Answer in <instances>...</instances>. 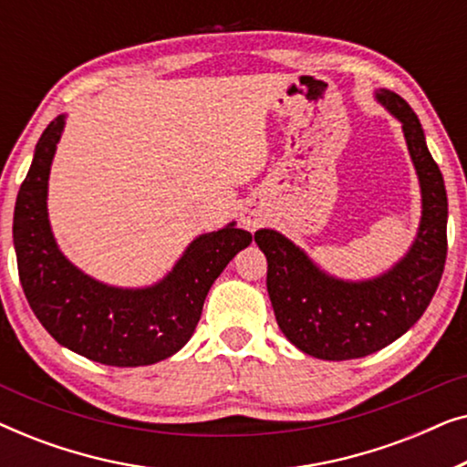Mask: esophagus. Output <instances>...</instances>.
I'll list each match as a JSON object with an SVG mask.
<instances>
[{"label":"esophagus","instance_id":"1","mask_svg":"<svg viewBox=\"0 0 467 467\" xmlns=\"http://www.w3.org/2000/svg\"><path fill=\"white\" fill-rule=\"evenodd\" d=\"M261 223H264V214H261L257 208H244V210H242V225H244L246 229L254 232V229H257Z\"/></svg>","mask_w":467,"mask_h":467}]
</instances>
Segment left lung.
<instances>
[{"instance_id":"8db88e82","label":"left lung","mask_w":467,"mask_h":467,"mask_svg":"<svg viewBox=\"0 0 467 467\" xmlns=\"http://www.w3.org/2000/svg\"><path fill=\"white\" fill-rule=\"evenodd\" d=\"M376 98L401 120L423 193L419 235L406 257L379 278L344 283L318 270L274 229L254 234L267 259V293L278 327L291 344L317 359H357L398 340L423 317L444 272L449 202L442 171L427 150L423 127L406 99L391 91Z\"/></svg>"}]
</instances>
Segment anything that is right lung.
I'll return each mask as SVG.
<instances>
[{"instance_id": "add662e5", "label": "right lung", "mask_w": 467, "mask_h": 467, "mask_svg": "<svg viewBox=\"0 0 467 467\" xmlns=\"http://www.w3.org/2000/svg\"><path fill=\"white\" fill-rule=\"evenodd\" d=\"M61 131L63 117L50 120L16 195L12 235L25 297L44 329L87 359L117 368L168 359L193 336L210 286L253 235L234 223L200 235L149 289L88 278L63 257L48 225V171Z\"/></svg>"}]
</instances>
